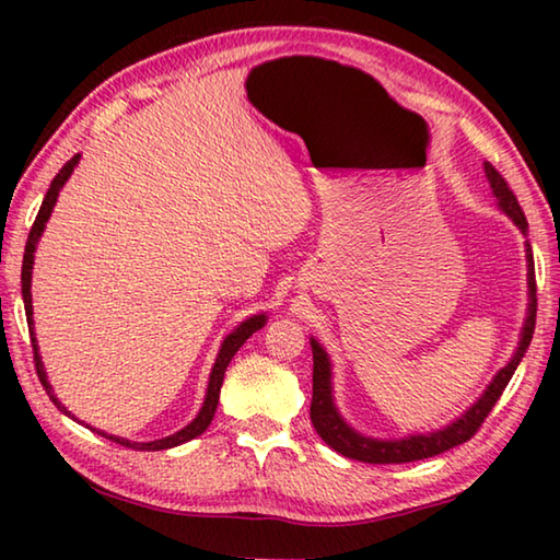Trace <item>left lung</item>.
<instances>
[{"label": "left lung", "instance_id": "obj_1", "mask_svg": "<svg viewBox=\"0 0 560 560\" xmlns=\"http://www.w3.org/2000/svg\"><path fill=\"white\" fill-rule=\"evenodd\" d=\"M485 170H487L491 192H494V197L499 200V207L516 222L518 230L526 234L528 224H526L524 210H521V205L516 200L514 189L509 187L504 175H501L494 165L485 163ZM528 289H530L528 318H526L524 334H521V340H518V350L514 353V358H511V363L506 368H501L499 375L491 381L487 393L479 397L477 405H471L457 422L450 424V428L432 434H412V438L407 440L383 442V440L363 438V434H358L353 428H348V424L340 420V415L336 412L334 397H330V363H328L326 350L320 348L316 340H311V350H314V397H311V422H314L320 440H324L328 447H334L338 454H343V457L368 462V464H405V462L428 459V457H434V454H442L452 447H457V444L471 440L481 424H485L491 407L497 405L501 393H504L511 375H514L516 365L526 353L530 338H534L536 277H534V257H530V252H528Z\"/></svg>", "mask_w": 560, "mask_h": 560}]
</instances>
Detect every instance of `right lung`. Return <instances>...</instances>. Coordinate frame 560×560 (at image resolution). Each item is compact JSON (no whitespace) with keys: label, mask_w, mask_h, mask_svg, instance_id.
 Listing matches in <instances>:
<instances>
[{"label":"right lung","mask_w":560,"mask_h":560,"mask_svg":"<svg viewBox=\"0 0 560 560\" xmlns=\"http://www.w3.org/2000/svg\"><path fill=\"white\" fill-rule=\"evenodd\" d=\"M75 163H79V155H73L69 163H66L59 173H56V177L51 179V187L49 192H46L44 202L39 207V214H36V220L32 224V232H30V240H26V249H24V261H22V296H24V311H26V324H30V334H32V348H34V368H36V375H39V381L44 385L46 395L51 397V402L59 407L61 412L69 415V410L59 402V397L54 395L49 381H46V373H44V363L39 358V348H36V338H34V320H32V264H34V249H36V242H39V236L44 232V224L46 220L51 217V210L56 205V197H59V189L63 187L66 179H69V175L73 173ZM264 320H267V316H254V318H246L244 324L234 330V334H230L224 338V343L220 348V355H217V363L212 368V375H210V385H207V397H205V405L200 415L195 417L192 422L187 424L185 430H179L175 434H170V438L165 440H155V442H130V440H122V438H113V434H103V438L113 440L116 444H122V447H130V450H148V452H155V450H170V447H177V444L183 442H189L195 440L197 434H202L207 428H210L212 417H214V410H217V402H220V390H222V381H224V371L226 365H230V360L234 358L236 350H240L244 346V340L249 338L254 330H259L264 326Z\"/></svg>","instance_id":"add662e5"}]
</instances>
